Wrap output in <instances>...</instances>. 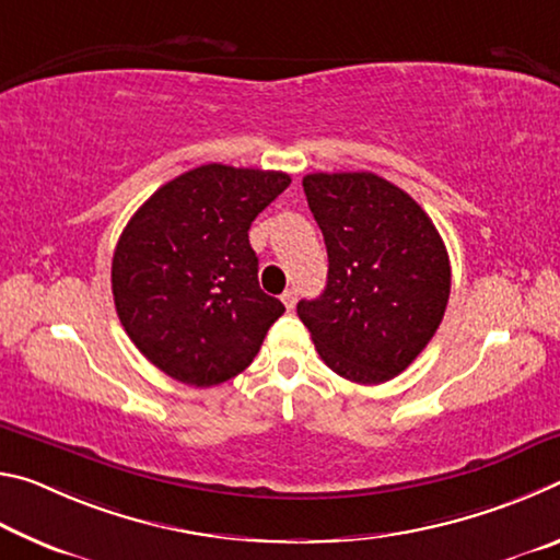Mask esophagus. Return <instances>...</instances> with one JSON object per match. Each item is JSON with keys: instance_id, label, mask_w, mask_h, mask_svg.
I'll return each mask as SVG.
<instances>
[{"instance_id": "obj_1", "label": "esophagus", "mask_w": 560, "mask_h": 560, "mask_svg": "<svg viewBox=\"0 0 560 560\" xmlns=\"http://www.w3.org/2000/svg\"><path fill=\"white\" fill-rule=\"evenodd\" d=\"M296 299H299V293H296V289H287L281 293V301H283V306H287L289 311L296 306Z\"/></svg>"}]
</instances>
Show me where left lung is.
Instances as JSON below:
<instances>
[{
  "label": "left lung",
  "instance_id": "1",
  "mask_svg": "<svg viewBox=\"0 0 560 560\" xmlns=\"http://www.w3.org/2000/svg\"><path fill=\"white\" fill-rule=\"evenodd\" d=\"M303 192L324 232L326 289L299 301L330 371L360 385L400 375L430 343L450 301L440 232L410 195L375 173H314Z\"/></svg>",
  "mask_w": 560,
  "mask_h": 560
}]
</instances>
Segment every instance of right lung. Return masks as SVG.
Here are the masks:
<instances>
[{"label":"right lung","instance_id":"obj_1","mask_svg":"<svg viewBox=\"0 0 560 560\" xmlns=\"http://www.w3.org/2000/svg\"><path fill=\"white\" fill-rule=\"evenodd\" d=\"M277 170L210 163L170 179L113 252V301L136 348L165 375L212 387L259 353L283 303L259 289L249 226L289 187Z\"/></svg>","mask_w":560,"mask_h":560}]
</instances>
